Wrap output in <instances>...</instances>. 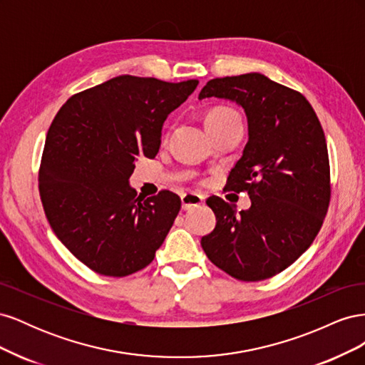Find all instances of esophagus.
I'll list each match as a JSON object with an SVG mask.
<instances>
[{
    "label": "esophagus",
    "mask_w": 365,
    "mask_h": 365,
    "mask_svg": "<svg viewBox=\"0 0 365 365\" xmlns=\"http://www.w3.org/2000/svg\"><path fill=\"white\" fill-rule=\"evenodd\" d=\"M202 202H204V196L197 195V193H193V192L184 193L181 196V204H182L184 210H190V208L197 207V205L202 204Z\"/></svg>",
    "instance_id": "34e87169"
}]
</instances>
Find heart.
<instances>
[{"instance_id": "obj_1", "label": "heart", "mask_w": 365, "mask_h": 365, "mask_svg": "<svg viewBox=\"0 0 365 365\" xmlns=\"http://www.w3.org/2000/svg\"><path fill=\"white\" fill-rule=\"evenodd\" d=\"M236 117H239V115L233 111V109L225 108V106H217V108L210 109V111L205 114L204 123H205V126H207V125L217 123V121H224V120L236 118Z\"/></svg>"}]
</instances>
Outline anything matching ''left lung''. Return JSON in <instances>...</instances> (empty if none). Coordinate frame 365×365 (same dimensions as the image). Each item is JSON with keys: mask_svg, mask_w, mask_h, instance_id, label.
<instances>
[{"mask_svg": "<svg viewBox=\"0 0 365 365\" xmlns=\"http://www.w3.org/2000/svg\"><path fill=\"white\" fill-rule=\"evenodd\" d=\"M225 98L244 108L248 143L228 175L227 190H247L237 212L212 196L216 227L201 239L207 257L231 277L269 279L311 247L330 201L326 137L306 97L260 73L207 82L200 101Z\"/></svg>", "mask_w": 365, "mask_h": 365, "instance_id": "1", "label": "left lung"}]
</instances>
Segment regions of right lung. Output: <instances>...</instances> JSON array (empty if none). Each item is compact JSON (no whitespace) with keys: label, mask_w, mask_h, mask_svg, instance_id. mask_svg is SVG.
<instances>
[{"label":"right lung","mask_w":365,"mask_h":365,"mask_svg":"<svg viewBox=\"0 0 365 365\" xmlns=\"http://www.w3.org/2000/svg\"><path fill=\"white\" fill-rule=\"evenodd\" d=\"M117 76L70 97L43 146L39 193L54 235L93 271L125 277L153 260L181 208L178 195L137 196L135 161L152 158L168 115L197 86Z\"/></svg>","instance_id":"add662e5"}]
</instances>
